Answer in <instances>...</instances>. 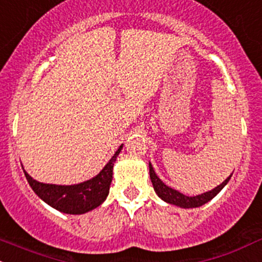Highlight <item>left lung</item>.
<instances>
[{"label":"left lung","instance_id":"8db88e82","mask_svg":"<svg viewBox=\"0 0 262 262\" xmlns=\"http://www.w3.org/2000/svg\"><path fill=\"white\" fill-rule=\"evenodd\" d=\"M149 169H150L151 183H152L154 190H155V193L158 194L159 198H161L164 202H166V203L172 204V206L180 207V208H185V209L198 208V207L208 203L211 199L214 198V196L217 195V194L226 187V184L230 182V179L232 177V175H230V177H228L225 182H222L220 185H217L215 188H213L212 190L206 191V193L198 194V195H195V196H188V195H184L183 193H180V191H178V190L172 189V188H170V187H168V185H166L165 183H164L163 180L158 177V174H156L155 170H154L151 163H149Z\"/></svg>","mask_w":262,"mask_h":262}]
</instances>
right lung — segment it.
Instances as JSON below:
<instances>
[{
  "instance_id": "1",
  "label": "right lung",
  "mask_w": 262,
  "mask_h": 262,
  "mask_svg": "<svg viewBox=\"0 0 262 262\" xmlns=\"http://www.w3.org/2000/svg\"><path fill=\"white\" fill-rule=\"evenodd\" d=\"M122 147L123 144L118 147L115 155L96 177L78 184H47L32 179L26 170L24 172L32 190L45 203L67 214H83L93 211L106 201L112 182L113 165Z\"/></svg>"
}]
</instances>
